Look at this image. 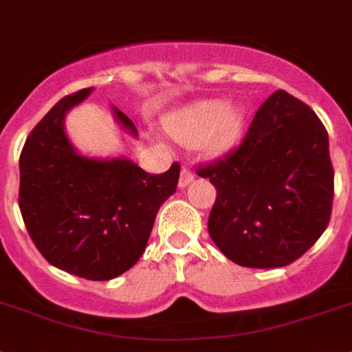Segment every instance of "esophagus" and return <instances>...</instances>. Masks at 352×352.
Returning <instances> with one entry per match:
<instances>
[{"mask_svg": "<svg viewBox=\"0 0 352 352\" xmlns=\"http://www.w3.org/2000/svg\"><path fill=\"white\" fill-rule=\"evenodd\" d=\"M191 182H193V173H191L188 168H182L181 177H179V186H181V188H186V186H190Z\"/></svg>", "mask_w": 352, "mask_h": 352, "instance_id": "obj_1", "label": "esophagus"}]
</instances>
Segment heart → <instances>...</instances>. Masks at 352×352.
<instances>
[{
    "label": "heart",
    "mask_w": 352,
    "mask_h": 352,
    "mask_svg": "<svg viewBox=\"0 0 352 352\" xmlns=\"http://www.w3.org/2000/svg\"><path fill=\"white\" fill-rule=\"evenodd\" d=\"M245 112L227 100H204L173 112L166 120L170 135L186 146H202L208 157L218 159L240 144Z\"/></svg>",
    "instance_id": "b5f03b06"
}]
</instances>
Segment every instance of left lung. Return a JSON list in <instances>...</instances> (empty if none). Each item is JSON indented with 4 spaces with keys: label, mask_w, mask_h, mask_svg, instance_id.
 I'll return each mask as SVG.
<instances>
[{
    "label": "left lung",
    "mask_w": 352,
    "mask_h": 352,
    "mask_svg": "<svg viewBox=\"0 0 352 352\" xmlns=\"http://www.w3.org/2000/svg\"><path fill=\"white\" fill-rule=\"evenodd\" d=\"M199 175L217 188L209 236L241 267H286L329 223L335 173L327 131L283 89L258 109L240 146Z\"/></svg>",
    "instance_id": "obj_1"
}]
</instances>
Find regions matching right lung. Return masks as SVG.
<instances>
[{
  "label": "right lung",
  "instance_id": "right-lung-1",
  "mask_svg": "<svg viewBox=\"0 0 352 352\" xmlns=\"http://www.w3.org/2000/svg\"><path fill=\"white\" fill-rule=\"evenodd\" d=\"M64 96L37 123L19 157V209L32 241L53 267L109 281L143 256L155 214L175 193L181 168L173 162L150 175L126 157H89L66 134V114L91 93ZM118 125H135L112 107Z\"/></svg>",
  "mask_w": 352,
  "mask_h": 352
}]
</instances>
